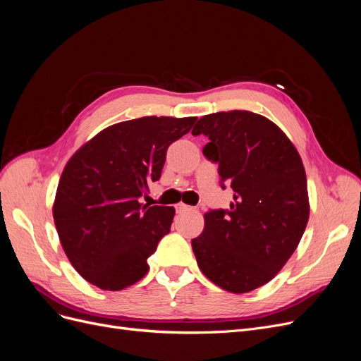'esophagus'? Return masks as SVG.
Here are the masks:
<instances>
[{"mask_svg": "<svg viewBox=\"0 0 361 361\" xmlns=\"http://www.w3.org/2000/svg\"><path fill=\"white\" fill-rule=\"evenodd\" d=\"M192 207L191 206H188V204H183V203H178L176 204V211L178 212H185V211H191Z\"/></svg>", "mask_w": 361, "mask_h": 361, "instance_id": "34e87169", "label": "esophagus"}]
</instances>
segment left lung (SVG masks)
Segmentation results:
<instances>
[{"label": "left lung", "mask_w": 361, "mask_h": 361, "mask_svg": "<svg viewBox=\"0 0 361 361\" xmlns=\"http://www.w3.org/2000/svg\"><path fill=\"white\" fill-rule=\"evenodd\" d=\"M199 134L209 138L203 155L218 164L233 203L204 214L194 256L216 286L245 293L274 277L300 244L310 211L302 161L277 125L251 111L203 116Z\"/></svg>", "instance_id": "8db88e82"}]
</instances>
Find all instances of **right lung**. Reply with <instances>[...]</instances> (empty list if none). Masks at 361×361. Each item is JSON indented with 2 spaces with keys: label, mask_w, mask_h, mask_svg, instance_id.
Returning a JSON list of instances; mask_svg holds the SVG:
<instances>
[{
  "label": "right lung",
  "mask_w": 361,
  "mask_h": 361,
  "mask_svg": "<svg viewBox=\"0 0 361 361\" xmlns=\"http://www.w3.org/2000/svg\"><path fill=\"white\" fill-rule=\"evenodd\" d=\"M197 117H141L120 122L69 159L54 202V223L78 274L104 290L143 279L147 259L170 232L174 207L141 204L161 178L167 149Z\"/></svg>",
  "instance_id": "add662e5"
}]
</instances>
